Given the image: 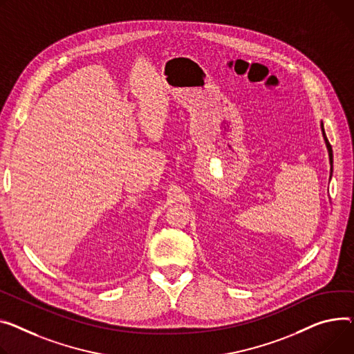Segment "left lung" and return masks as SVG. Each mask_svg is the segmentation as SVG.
<instances>
[{"label":"left lung","instance_id":"1","mask_svg":"<svg viewBox=\"0 0 354 354\" xmlns=\"http://www.w3.org/2000/svg\"><path fill=\"white\" fill-rule=\"evenodd\" d=\"M320 128H322V132H323V138H324V144H326L327 152H328V160H330V178H332V172H333V151H332V145L328 144V140H327V138H326L324 127H323V121H322V124H320Z\"/></svg>","mask_w":354,"mask_h":354}]
</instances>
